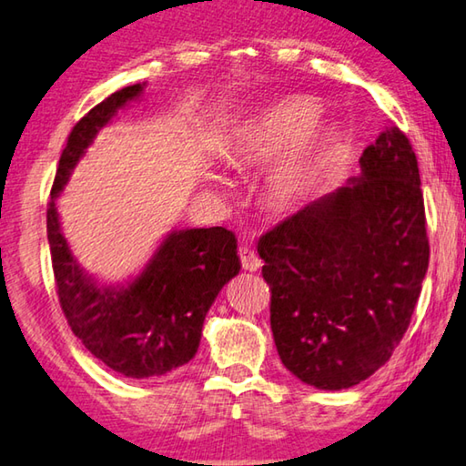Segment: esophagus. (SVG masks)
<instances>
[{
  "mask_svg": "<svg viewBox=\"0 0 466 466\" xmlns=\"http://www.w3.org/2000/svg\"><path fill=\"white\" fill-rule=\"evenodd\" d=\"M239 258H241V266H243V268L249 270V272H256V270L262 268L260 256H258L256 251L251 249V248H248V246L239 248Z\"/></svg>",
  "mask_w": 466,
  "mask_h": 466,
  "instance_id": "34e87169",
  "label": "esophagus"
}]
</instances>
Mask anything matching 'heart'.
I'll use <instances>...</instances> for the list:
<instances>
[{
  "instance_id": "b5f03b06",
  "label": "heart",
  "mask_w": 466,
  "mask_h": 466,
  "mask_svg": "<svg viewBox=\"0 0 466 466\" xmlns=\"http://www.w3.org/2000/svg\"><path fill=\"white\" fill-rule=\"evenodd\" d=\"M324 106L314 96L291 95L270 103L243 121L231 148L233 165L266 163L280 152L297 147L274 167L268 177V192L280 204H293L309 192L319 173L332 134L318 127ZM218 187H225L220 177H212Z\"/></svg>"
}]
</instances>
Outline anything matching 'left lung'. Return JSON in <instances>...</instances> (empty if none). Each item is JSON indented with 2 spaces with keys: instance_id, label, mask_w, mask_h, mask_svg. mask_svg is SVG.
Instances as JSON below:
<instances>
[{
  "instance_id": "obj_1",
  "label": "left lung",
  "mask_w": 466,
  "mask_h": 466,
  "mask_svg": "<svg viewBox=\"0 0 466 466\" xmlns=\"http://www.w3.org/2000/svg\"><path fill=\"white\" fill-rule=\"evenodd\" d=\"M361 175L258 241L285 368L319 390L368 380L405 337L430 264L417 157L388 126Z\"/></svg>"
}]
</instances>
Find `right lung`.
<instances>
[{
  "label": "right lung",
  "instance_id": "obj_1",
  "mask_svg": "<svg viewBox=\"0 0 466 466\" xmlns=\"http://www.w3.org/2000/svg\"><path fill=\"white\" fill-rule=\"evenodd\" d=\"M147 82L106 96L74 126L53 181L47 239L61 309L82 345L126 378L165 376L186 365L200 345L204 318L241 262L225 227L171 231L132 280L101 285L76 260L61 231L57 198L74 167L119 109L144 95Z\"/></svg>",
  "mask_w": 466,
  "mask_h": 466
}]
</instances>
